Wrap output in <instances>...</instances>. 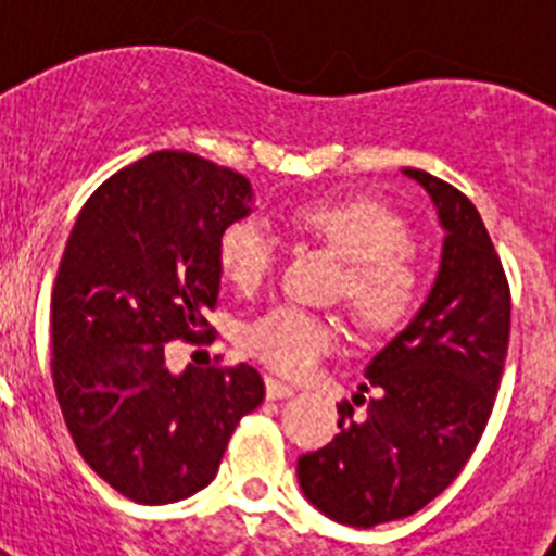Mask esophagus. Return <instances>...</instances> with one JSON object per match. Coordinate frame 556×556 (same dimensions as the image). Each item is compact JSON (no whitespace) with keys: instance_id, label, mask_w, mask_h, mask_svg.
Instances as JSON below:
<instances>
[{"instance_id":"obj_1","label":"esophagus","mask_w":556,"mask_h":556,"mask_svg":"<svg viewBox=\"0 0 556 556\" xmlns=\"http://www.w3.org/2000/svg\"><path fill=\"white\" fill-rule=\"evenodd\" d=\"M264 387H267L269 401H281V397H289L294 392L292 384H287V381H278V378H273V376L264 378Z\"/></svg>"}]
</instances>
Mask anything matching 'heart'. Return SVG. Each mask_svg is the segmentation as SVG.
<instances>
[{"mask_svg":"<svg viewBox=\"0 0 556 556\" xmlns=\"http://www.w3.org/2000/svg\"><path fill=\"white\" fill-rule=\"evenodd\" d=\"M287 225L342 258L337 292L367 331H390L415 312L424 269L409 248V225L378 200H314L294 205ZM281 248L258 219H236L217 239L223 275L242 294H255L278 269ZM339 326L301 306H281L250 323L244 348L283 376H306L337 351Z\"/></svg>","mask_w":556,"mask_h":556,"instance_id":"heart-1","label":"heart"}]
</instances>
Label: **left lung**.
<instances>
[{"label":"left lung","mask_w":556,"mask_h":556,"mask_svg":"<svg viewBox=\"0 0 556 556\" xmlns=\"http://www.w3.org/2000/svg\"><path fill=\"white\" fill-rule=\"evenodd\" d=\"M431 194L445 228L443 262L415 320L372 356L367 384L339 409V434L298 459L314 507L348 527L424 509L473 456L504 372L509 281L479 211L459 189L404 169ZM365 403L358 418L353 405Z\"/></svg>","instance_id":"8db88e82"}]
</instances>
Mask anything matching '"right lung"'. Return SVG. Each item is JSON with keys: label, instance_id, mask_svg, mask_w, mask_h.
I'll list each match as a JSON object with an SVG mask.
<instances>
[{"label": "right lung", "instance_id": "add662e5", "mask_svg": "<svg viewBox=\"0 0 556 556\" xmlns=\"http://www.w3.org/2000/svg\"><path fill=\"white\" fill-rule=\"evenodd\" d=\"M250 180L161 150L86 200L52 289V384L100 479L139 504L189 498L217 476L230 434L264 401L250 365L166 370L172 339L214 337L217 239L248 217Z\"/></svg>", "mask_w": 556, "mask_h": 556}]
</instances>
